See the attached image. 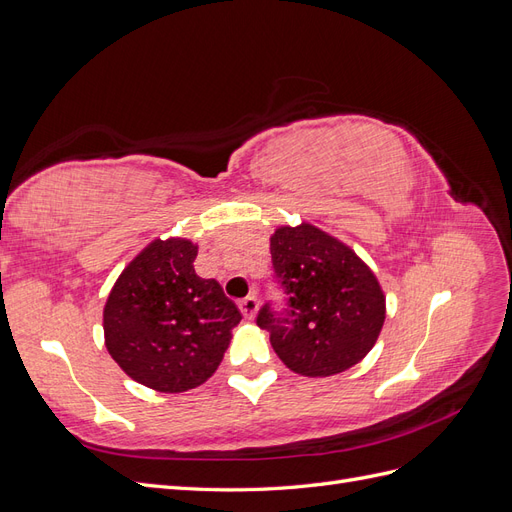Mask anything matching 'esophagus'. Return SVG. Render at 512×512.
<instances>
[{"label":"esophagus","instance_id":"34e87169","mask_svg":"<svg viewBox=\"0 0 512 512\" xmlns=\"http://www.w3.org/2000/svg\"><path fill=\"white\" fill-rule=\"evenodd\" d=\"M239 309H241V314H243L247 320H252V318L256 316V312H258V299L252 297V294H250V297L241 299Z\"/></svg>","mask_w":512,"mask_h":512}]
</instances>
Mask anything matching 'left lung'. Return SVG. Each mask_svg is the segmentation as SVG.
Here are the masks:
<instances>
[{"label": "left lung", "instance_id": "left-lung-1", "mask_svg": "<svg viewBox=\"0 0 512 512\" xmlns=\"http://www.w3.org/2000/svg\"><path fill=\"white\" fill-rule=\"evenodd\" d=\"M271 262L284 303L269 299L256 324L269 331L286 367L301 376H333L374 348L384 294L350 247L316 226H284L271 237Z\"/></svg>", "mask_w": 512, "mask_h": 512}]
</instances>
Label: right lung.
Instances as JSON below:
<instances>
[{
  "label": "right lung",
  "mask_w": 512,
  "mask_h": 512,
  "mask_svg": "<svg viewBox=\"0 0 512 512\" xmlns=\"http://www.w3.org/2000/svg\"><path fill=\"white\" fill-rule=\"evenodd\" d=\"M196 252L185 239L153 241L123 269L104 307L108 354L160 393L211 378L241 320L222 286L194 273Z\"/></svg>",
  "instance_id": "add662e5"
}]
</instances>
